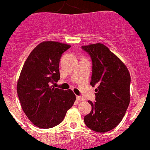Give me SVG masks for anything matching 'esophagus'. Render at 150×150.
Returning <instances> with one entry per match:
<instances>
[{"mask_svg": "<svg viewBox=\"0 0 150 150\" xmlns=\"http://www.w3.org/2000/svg\"><path fill=\"white\" fill-rule=\"evenodd\" d=\"M76 98H77V100H80V101H84L85 100L84 98L82 97V96H77Z\"/></svg>", "mask_w": 150, "mask_h": 150, "instance_id": "1", "label": "esophagus"}]
</instances>
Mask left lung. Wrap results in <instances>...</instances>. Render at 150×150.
Segmentation results:
<instances>
[{
	"label": "left lung",
	"instance_id": "left-lung-1",
	"mask_svg": "<svg viewBox=\"0 0 150 150\" xmlns=\"http://www.w3.org/2000/svg\"><path fill=\"white\" fill-rule=\"evenodd\" d=\"M92 59L91 85H98L92 110L84 117L86 125L96 132H107L117 127L130 102L131 77L124 62L106 46L98 43L82 46Z\"/></svg>",
	"mask_w": 150,
	"mask_h": 150
}]
</instances>
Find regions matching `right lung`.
Segmentation results:
<instances>
[{
    "instance_id": "right-lung-1",
    "label": "right lung",
    "mask_w": 150,
    "mask_h": 150,
    "mask_svg": "<svg viewBox=\"0 0 150 150\" xmlns=\"http://www.w3.org/2000/svg\"><path fill=\"white\" fill-rule=\"evenodd\" d=\"M70 45L43 42L32 50L22 68L17 93L28 119L39 128L50 129L64 119L76 97L71 90L52 86L60 79L59 64Z\"/></svg>"
}]
</instances>
